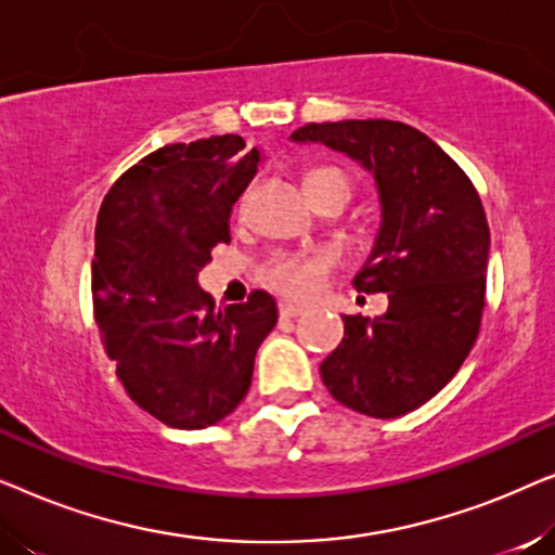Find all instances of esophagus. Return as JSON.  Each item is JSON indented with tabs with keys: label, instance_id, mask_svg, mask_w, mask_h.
Returning <instances> with one entry per match:
<instances>
[{
	"label": "esophagus",
	"instance_id": "esophagus-1",
	"mask_svg": "<svg viewBox=\"0 0 555 555\" xmlns=\"http://www.w3.org/2000/svg\"><path fill=\"white\" fill-rule=\"evenodd\" d=\"M306 313V308L295 306V302H280V315L283 318H298Z\"/></svg>",
	"mask_w": 555,
	"mask_h": 555
}]
</instances>
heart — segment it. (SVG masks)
I'll use <instances>...</instances> for the list:
<instances>
[{
	"instance_id": "heart-1",
	"label": "heart",
	"mask_w": 555,
	"mask_h": 555,
	"mask_svg": "<svg viewBox=\"0 0 555 555\" xmlns=\"http://www.w3.org/2000/svg\"><path fill=\"white\" fill-rule=\"evenodd\" d=\"M328 179H346V173L336 166H318L310 169L302 179L306 189H315ZM348 181V179H346ZM336 255L331 249H310V253H275L264 262L262 280L272 291L287 295V298H310L321 291L323 280L328 278Z\"/></svg>"
}]
</instances>
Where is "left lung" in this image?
<instances>
[{
  "label": "left lung",
  "instance_id": "left-lung-1",
  "mask_svg": "<svg viewBox=\"0 0 555 555\" xmlns=\"http://www.w3.org/2000/svg\"><path fill=\"white\" fill-rule=\"evenodd\" d=\"M295 143H323L376 181L382 224L356 272L386 293L384 315H344V340L321 363L333 399L393 420L442 391L480 331L490 227L467 173L429 135L399 120L308 124Z\"/></svg>",
  "mask_w": 555,
  "mask_h": 555
}]
</instances>
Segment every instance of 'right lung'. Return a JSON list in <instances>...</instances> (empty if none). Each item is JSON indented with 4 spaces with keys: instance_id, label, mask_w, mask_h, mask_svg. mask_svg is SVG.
Here are the masks:
<instances>
[{
    "instance_id": "right-lung-1",
    "label": "right lung",
    "mask_w": 555,
    "mask_h": 555,
    "mask_svg": "<svg viewBox=\"0 0 555 555\" xmlns=\"http://www.w3.org/2000/svg\"><path fill=\"white\" fill-rule=\"evenodd\" d=\"M262 162L242 135L171 143L131 166L95 224L93 306L105 353L141 409L177 429L224 420L249 389L278 323L270 293L215 308L199 287L211 247Z\"/></svg>"
}]
</instances>
